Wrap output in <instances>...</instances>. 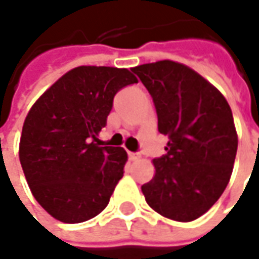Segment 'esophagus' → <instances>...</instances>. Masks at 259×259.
<instances>
[{
  "instance_id": "esophagus-1",
  "label": "esophagus",
  "mask_w": 259,
  "mask_h": 259,
  "mask_svg": "<svg viewBox=\"0 0 259 259\" xmlns=\"http://www.w3.org/2000/svg\"><path fill=\"white\" fill-rule=\"evenodd\" d=\"M137 158H140V155L136 154V153H130L129 151V160L130 161H135V160H137Z\"/></svg>"
}]
</instances>
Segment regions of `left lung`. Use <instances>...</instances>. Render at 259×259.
I'll return each instance as SVG.
<instances>
[{"label": "left lung", "instance_id": "left-lung-1", "mask_svg": "<svg viewBox=\"0 0 259 259\" xmlns=\"http://www.w3.org/2000/svg\"><path fill=\"white\" fill-rule=\"evenodd\" d=\"M154 101L167 154L153 160L142 186L148 206L164 218L192 222L205 214L230 181L238 137L230 105L191 67L161 60L133 67Z\"/></svg>", "mask_w": 259, "mask_h": 259}]
</instances>
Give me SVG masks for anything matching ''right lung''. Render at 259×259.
Here are the masks:
<instances>
[{"label":"right lung","instance_id":"1","mask_svg":"<svg viewBox=\"0 0 259 259\" xmlns=\"http://www.w3.org/2000/svg\"><path fill=\"white\" fill-rule=\"evenodd\" d=\"M135 82L127 68L75 67L28 112L19 161L32 195L54 219L82 223L109 203L127 154L122 147H99L95 142L113 97Z\"/></svg>","mask_w":259,"mask_h":259}]
</instances>
